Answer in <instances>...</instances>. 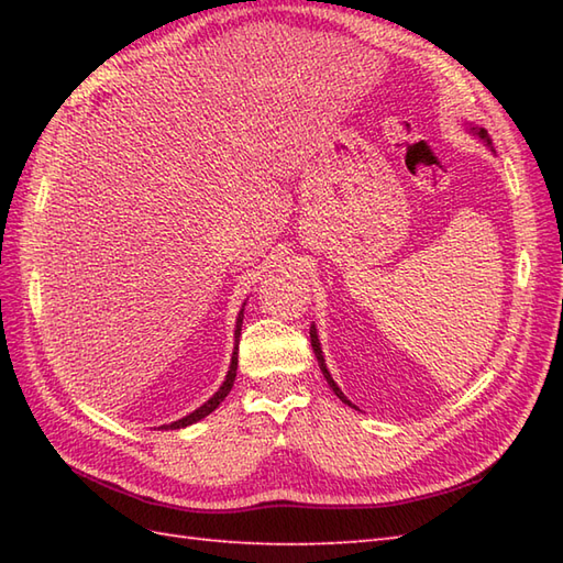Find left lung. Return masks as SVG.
<instances>
[{
    "instance_id": "obj_1",
    "label": "left lung",
    "mask_w": 563,
    "mask_h": 563,
    "mask_svg": "<svg viewBox=\"0 0 563 563\" xmlns=\"http://www.w3.org/2000/svg\"><path fill=\"white\" fill-rule=\"evenodd\" d=\"M479 135H482V140H486V142H488V145H492V140H488V133H486V130H479ZM309 336H312V349H314V353H317L319 367H321V373H324V377H327V382H329V387H331L333 391H336V397H339L341 401H345V404L351 406V401L343 397V391L336 387V382H333V379H331V375H329V369H327V365H324V355H321V349H319V339H317V329H314V327L309 329Z\"/></svg>"
}]
</instances>
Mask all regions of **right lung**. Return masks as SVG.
<instances>
[{"mask_svg": "<svg viewBox=\"0 0 563 563\" xmlns=\"http://www.w3.org/2000/svg\"><path fill=\"white\" fill-rule=\"evenodd\" d=\"M242 312H239V319H236V331H234V339H236V349H234V355H232V365H230V373H227V377H224V382H222V387L212 394V397L200 406V409H196L194 413L190 416H186V418H181V421H176V423H172V426H166V428H184V426H190V423H196V421H200V418H206L210 411H214L218 409V406L224 401V397L227 394H230V389H232V385H234V377H236V351H239V333H242Z\"/></svg>", "mask_w": 563, "mask_h": 563, "instance_id": "right-lung-1", "label": "right lung"}]
</instances>
